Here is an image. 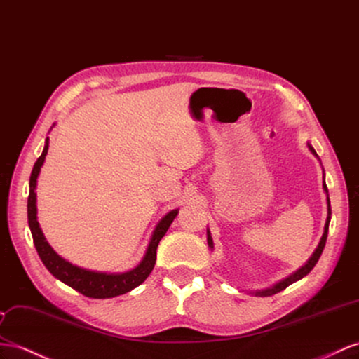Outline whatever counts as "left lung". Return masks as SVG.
Wrapping results in <instances>:
<instances>
[{"label": "left lung", "instance_id": "1", "mask_svg": "<svg viewBox=\"0 0 359 359\" xmlns=\"http://www.w3.org/2000/svg\"><path fill=\"white\" fill-rule=\"evenodd\" d=\"M308 147H309V150H311V153L314 154V156H317V153H316V150L312 149V145L311 144H308ZM318 158V156H317ZM323 189L326 191V194H327V187H326V183L323 182ZM329 222H330V201H329V197H327V218H326V224H325V232H323V236H321V240H320V243H318V247L316 249V252L312 253V256L309 258V261L303 265L302 269H299L296 273H292L291 276H288L287 279H283V280H280L279 283H276V285H273L271 288H267V290H261V291H256L255 294L256 296H259V297H269V296H273V294H278V292H280L282 290H285L287 287H290L291 283H294V282H297L299 279H302V278H305V276L316 267V264L318 262V259H320V256H321V253H323V249H325V244H326V240H327V231H329ZM208 244H209V247L210 249H214V243H212V236H210V232H209V229H208Z\"/></svg>", "mask_w": 359, "mask_h": 359}]
</instances>
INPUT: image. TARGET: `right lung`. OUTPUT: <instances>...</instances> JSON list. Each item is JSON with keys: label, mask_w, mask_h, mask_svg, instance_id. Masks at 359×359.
Returning <instances> with one entry per match:
<instances>
[{"label": "right lung", "mask_w": 359, "mask_h": 359, "mask_svg": "<svg viewBox=\"0 0 359 359\" xmlns=\"http://www.w3.org/2000/svg\"><path fill=\"white\" fill-rule=\"evenodd\" d=\"M48 153V137L45 141L43 151L39 156V159L36 161L32 176H30V192H29V201H27V214H29V226L33 236V243L41 261L43 262L47 270L59 279L60 282L67 283L68 287L74 288L76 291L81 292L83 296L90 299H110L121 296L128 291L136 288L137 285H141L149 274L151 273L154 264H156V250H158V244L167 233L168 227L174 222V218L179 214V209L171 210L170 214L165 215L159 224L156 226L154 232L151 235V240L144 259L140 262L136 269L126 271V273H100V271H90L86 269L77 267L72 265L67 259H63L56 252L53 250V247L45 240V236L41 231L38 223V209H36V183H38V176L41 172V167L43 165L45 156Z\"/></svg>", "instance_id": "right-lung-1"}]
</instances>
